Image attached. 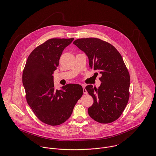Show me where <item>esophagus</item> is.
<instances>
[{
	"label": "esophagus",
	"mask_w": 156,
	"mask_h": 156,
	"mask_svg": "<svg viewBox=\"0 0 156 156\" xmlns=\"http://www.w3.org/2000/svg\"><path fill=\"white\" fill-rule=\"evenodd\" d=\"M82 88H83V92L85 94H87L88 92H87V90L85 89V85H82Z\"/></svg>",
	"instance_id": "34e87169"
}]
</instances>
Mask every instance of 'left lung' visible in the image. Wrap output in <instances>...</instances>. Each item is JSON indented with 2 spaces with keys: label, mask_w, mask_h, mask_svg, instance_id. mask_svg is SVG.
<instances>
[{
  "label": "left lung",
  "mask_w": 156,
  "mask_h": 156,
  "mask_svg": "<svg viewBox=\"0 0 156 156\" xmlns=\"http://www.w3.org/2000/svg\"><path fill=\"white\" fill-rule=\"evenodd\" d=\"M73 44L88 56L89 67L101 75L97 89L92 85L85 88L94 99L89 115L100 123H111L121 116L129 99L130 78L123 59L112 45L98 38L77 39Z\"/></svg>",
  "instance_id": "obj_1"
}]
</instances>
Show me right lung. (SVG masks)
<instances>
[{"label":"right lung","mask_w":156,"mask_h":156,"mask_svg":"<svg viewBox=\"0 0 156 156\" xmlns=\"http://www.w3.org/2000/svg\"><path fill=\"white\" fill-rule=\"evenodd\" d=\"M74 38H52L35 48L29 56L23 72L26 100L37 118L45 124L57 126L69 118L83 95L79 84L55 89L53 72L64 48Z\"/></svg>","instance_id":"right-lung-1"}]
</instances>
